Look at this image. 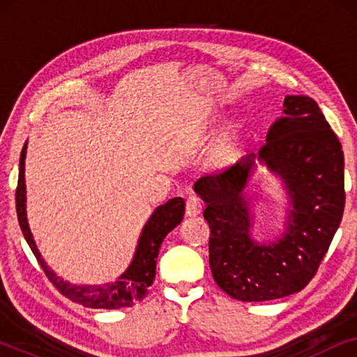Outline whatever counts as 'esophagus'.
<instances>
[{"instance_id": "obj_1", "label": "esophagus", "mask_w": 357, "mask_h": 357, "mask_svg": "<svg viewBox=\"0 0 357 357\" xmlns=\"http://www.w3.org/2000/svg\"><path fill=\"white\" fill-rule=\"evenodd\" d=\"M202 211H203L202 199H199V197H197V195H190L187 198V206H185V213H187V216L190 218L198 216Z\"/></svg>"}]
</instances>
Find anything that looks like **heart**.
<instances>
[{
  "instance_id": "heart-1",
  "label": "heart",
  "mask_w": 357,
  "mask_h": 357,
  "mask_svg": "<svg viewBox=\"0 0 357 357\" xmlns=\"http://www.w3.org/2000/svg\"><path fill=\"white\" fill-rule=\"evenodd\" d=\"M234 158V139L231 136H226V138L221 139L216 148H214L213 154H211V162L218 167L221 165H226L232 160Z\"/></svg>"
}]
</instances>
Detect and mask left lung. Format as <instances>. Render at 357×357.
Here are the masks:
<instances>
[{
    "label": "left lung",
    "instance_id": "obj_1",
    "mask_svg": "<svg viewBox=\"0 0 357 357\" xmlns=\"http://www.w3.org/2000/svg\"><path fill=\"white\" fill-rule=\"evenodd\" d=\"M258 154L195 183L209 224V268L221 289L242 302L280 299L315 276L344 211V158L320 107L307 96H286ZM260 160L285 185L291 208L285 232L271 243L250 236L245 187Z\"/></svg>",
    "mask_w": 357,
    "mask_h": 357
}]
</instances>
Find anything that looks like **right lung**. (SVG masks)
Segmentation results:
<instances>
[{"mask_svg": "<svg viewBox=\"0 0 357 357\" xmlns=\"http://www.w3.org/2000/svg\"><path fill=\"white\" fill-rule=\"evenodd\" d=\"M26 153L27 143L24 144L21 159H19V180L16 190L17 221L29 247H31L32 253L37 258L38 265L45 271L47 278L53 282V286L70 301L89 307V309H121V307H131L136 302L143 301L148 294L149 286L154 282L155 260H158L160 243L174 227H177L182 222L185 214L183 199L180 197L172 198L154 209L148 222L144 224L143 232H141L133 260H131L130 266L126 268L123 275L115 282H105V284L96 286L71 284V282L63 281L60 276L53 273L52 268L42 258L36 242H33L26 213V178H24Z\"/></svg>", "mask_w": 357, "mask_h": 357, "instance_id": "add662e5", "label": "right lung"}]
</instances>
